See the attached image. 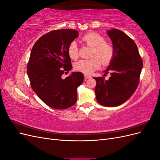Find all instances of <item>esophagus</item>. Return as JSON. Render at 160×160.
Masks as SVG:
<instances>
[{"label":"esophagus","mask_w":160,"mask_h":160,"mask_svg":"<svg viewBox=\"0 0 160 160\" xmlns=\"http://www.w3.org/2000/svg\"><path fill=\"white\" fill-rule=\"evenodd\" d=\"M84 77H85V79H89V78H91V76L90 75H84Z\"/></svg>","instance_id":"34e87169"}]
</instances>
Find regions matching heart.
I'll return each instance as SVG.
<instances>
[{
    "label": "heart",
    "mask_w": 160,
    "mask_h": 160,
    "mask_svg": "<svg viewBox=\"0 0 160 160\" xmlns=\"http://www.w3.org/2000/svg\"><path fill=\"white\" fill-rule=\"evenodd\" d=\"M81 41L87 45L92 47L91 57L88 60H80L75 62L74 69L85 74H91L95 70L98 69L101 62L103 65H108L112 61L115 55L113 46L105 41L103 37L95 32L86 33L81 37ZM68 55L72 60L79 57L78 47L75 42H72L69 45Z\"/></svg>",
    "instance_id": "obj_1"
}]
</instances>
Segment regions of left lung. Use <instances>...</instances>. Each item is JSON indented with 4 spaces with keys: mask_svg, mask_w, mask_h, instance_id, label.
I'll return each mask as SVG.
<instances>
[{
    "mask_svg": "<svg viewBox=\"0 0 160 160\" xmlns=\"http://www.w3.org/2000/svg\"><path fill=\"white\" fill-rule=\"evenodd\" d=\"M107 33L112 41L115 55L105 77H93L96 81L95 92L97 101L105 107H116L128 100L136 90L143 61L135 42L123 31L112 28Z\"/></svg>",
    "mask_w": 160,
    "mask_h": 160,
    "instance_id": "left-lung-1",
    "label": "left lung"
}]
</instances>
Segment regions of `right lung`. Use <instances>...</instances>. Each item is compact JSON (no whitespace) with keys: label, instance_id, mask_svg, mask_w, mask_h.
<instances>
[{"label":"right lung","instance_id":"add662e5","mask_svg":"<svg viewBox=\"0 0 160 160\" xmlns=\"http://www.w3.org/2000/svg\"><path fill=\"white\" fill-rule=\"evenodd\" d=\"M78 34L72 29L52 31L38 38L32 48L27 67L31 88L52 108L65 109L73 105L77 89L83 82L81 72H72L65 79L61 77L72 69L67 50Z\"/></svg>","mask_w":160,"mask_h":160}]
</instances>
